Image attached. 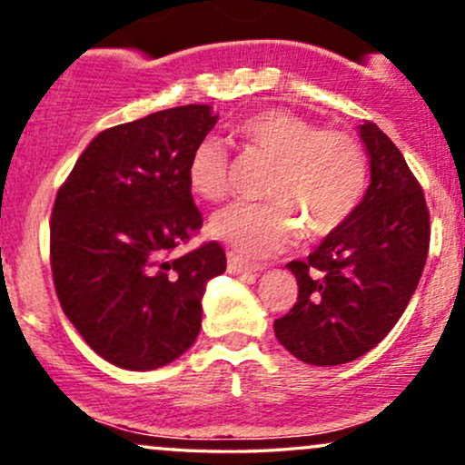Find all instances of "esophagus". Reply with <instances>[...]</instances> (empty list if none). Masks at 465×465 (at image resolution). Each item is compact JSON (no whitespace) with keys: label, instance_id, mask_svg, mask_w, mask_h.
Returning a JSON list of instances; mask_svg holds the SVG:
<instances>
[{"label":"esophagus","instance_id":"esophagus-1","mask_svg":"<svg viewBox=\"0 0 465 465\" xmlns=\"http://www.w3.org/2000/svg\"><path fill=\"white\" fill-rule=\"evenodd\" d=\"M227 271L229 273H233V275H247V273H262V266H258V264H249V262H244V260H240L238 255H233V253H229L227 255Z\"/></svg>","mask_w":465,"mask_h":465}]
</instances>
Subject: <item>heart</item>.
Masks as SVG:
<instances>
[{"label": "heart", "instance_id": "obj_1", "mask_svg": "<svg viewBox=\"0 0 465 465\" xmlns=\"http://www.w3.org/2000/svg\"><path fill=\"white\" fill-rule=\"evenodd\" d=\"M244 157L271 162L262 196L271 203H233L210 221L212 238L247 258H269L288 249L297 225L328 236L354 214L367 185V163L359 142L341 131H322L284 109L244 117L232 131ZM185 179L192 194L221 201L229 190V159L214 140L192 148Z\"/></svg>", "mask_w": 465, "mask_h": 465}]
</instances>
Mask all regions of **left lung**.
<instances>
[{
  "mask_svg": "<svg viewBox=\"0 0 465 465\" xmlns=\"http://www.w3.org/2000/svg\"><path fill=\"white\" fill-rule=\"evenodd\" d=\"M359 135L370 157L359 207L308 260L286 264L300 295L273 330L308 365H343L376 348L409 306L429 253L424 192L402 153L373 122Z\"/></svg>",
  "mask_w": 465,
  "mask_h": 465,
  "instance_id": "1",
  "label": "left lung"
}]
</instances>
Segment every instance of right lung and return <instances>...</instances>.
Segmentation results:
<instances>
[{"label":"right lung","mask_w":465,"mask_h":465,"mask_svg":"<svg viewBox=\"0 0 465 465\" xmlns=\"http://www.w3.org/2000/svg\"><path fill=\"white\" fill-rule=\"evenodd\" d=\"M216 122L212 106L185 104L106 129L56 194L58 302L89 348L122 370H157L188 351L205 284L225 273L218 242L170 258L203 225L185 165Z\"/></svg>","instance_id":"right-lung-1"}]
</instances>
